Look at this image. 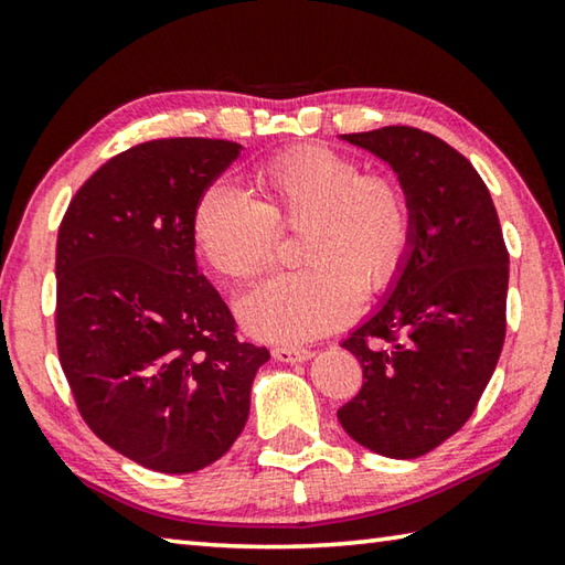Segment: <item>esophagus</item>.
Returning <instances> with one entry per match:
<instances>
[{
  "label": "esophagus",
  "mask_w": 565,
  "mask_h": 565,
  "mask_svg": "<svg viewBox=\"0 0 565 565\" xmlns=\"http://www.w3.org/2000/svg\"><path fill=\"white\" fill-rule=\"evenodd\" d=\"M271 356L276 359V361H281V363H303V361H309L313 353L309 351V349H296V347H276L274 351H271Z\"/></svg>",
  "instance_id": "34e87169"
}]
</instances>
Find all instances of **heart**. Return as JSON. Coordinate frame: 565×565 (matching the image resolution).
<instances>
[{
	"label": "heart",
	"mask_w": 565,
	"mask_h": 565,
	"mask_svg": "<svg viewBox=\"0 0 565 565\" xmlns=\"http://www.w3.org/2000/svg\"><path fill=\"white\" fill-rule=\"evenodd\" d=\"M264 202L234 181H214L194 212L202 254L226 276L271 262L281 224H301L306 266L266 276L238 299L244 329L266 341H311L349 323L363 291L394 281L411 244V204L388 177L329 147L284 151L259 169Z\"/></svg>",
	"instance_id": "1"
}]
</instances>
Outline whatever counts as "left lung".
Masks as SVG:
<instances>
[{
  "instance_id": "1",
  "label": "left lung",
  "mask_w": 565,
  "mask_h": 565,
  "mask_svg": "<svg viewBox=\"0 0 565 565\" xmlns=\"http://www.w3.org/2000/svg\"><path fill=\"white\" fill-rule=\"evenodd\" d=\"M339 139L384 161L411 204V244L374 311L341 347L363 386L339 420L353 441L418 458L461 428L499 363L509 252L471 161L434 134L384 127Z\"/></svg>"
}]
</instances>
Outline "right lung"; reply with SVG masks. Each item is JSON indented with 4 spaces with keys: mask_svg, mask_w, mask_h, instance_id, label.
Here are the masks:
<instances>
[{
    "mask_svg": "<svg viewBox=\"0 0 565 565\" xmlns=\"http://www.w3.org/2000/svg\"><path fill=\"white\" fill-rule=\"evenodd\" d=\"M242 154L224 139H154L76 191L56 238V347L84 420L159 473H194L244 431L269 351L236 339L196 269L194 212Z\"/></svg>",
    "mask_w": 565,
    "mask_h": 565,
    "instance_id": "obj_1",
    "label": "right lung"
}]
</instances>
